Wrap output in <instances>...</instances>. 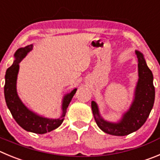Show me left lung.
<instances>
[{
  "instance_id": "obj_1",
  "label": "left lung",
  "mask_w": 160,
  "mask_h": 160,
  "mask_svg": "<svg viewBox=\"0 0 160 160\" xmlns=\"http://www.w3.org/2000/svg\"><path fill=\"white\" fill-rule=\"evenodd\" d=\"M138 60V80L129 110L122 114L118 122H109L101 116L98 105L92 101L95 122L101 130L114 136H126L138 130L146 122L155 101L153 74L148 67L144 54L136 50Z\"/></svg>"
}]
</instances>
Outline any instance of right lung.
I'll use <instances>...</instances> for the list:
<instances>
[{
	"instance_id": "obj_1",
	"label": "right lung",
	"mask_w": 160,
	"mask_h": 160,
	"mask_svg": "<svg viewBox=\"0 0 160 160\" xmlns=\"http://www.w3.org/2000/svg\"><path fill=\"white\" fill-rule=\"evenodd\" d=\"M33 49V44L18 49L14 54V62L5 73V83L4 92L5 102L9 109L13 118L18 125L28 132L38 134H44L54 130L62 125L65 119L67 108L71 102L77 88L64 95L62 103V114L58 118H48L38 115L31 111L23 104L19 98L16 89L17 77L19 69V63Z\"/></svg>"
}]
</instances>
